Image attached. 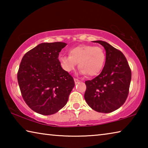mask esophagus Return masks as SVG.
<instances>
[{"label": "esophagus", "mask_w": 148, "mask_h": 148, "mask_svg": "<svg viewBox=\"0 0 148 148\" xmlns=\"http://www.w3.org/2000/svg\"><path fill=\"white\" fill-rule=\"evenodd\" d=\"M74 79L75 84H77V83H78V82H79V80L78 79H77V78H74Z\"/></svg>", "instance_id": "esophagus-1"}]
</instances>
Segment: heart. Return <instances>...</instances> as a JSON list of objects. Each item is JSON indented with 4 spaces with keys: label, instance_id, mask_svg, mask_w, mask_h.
I'll return each instance as SVG.
<instances>
[{
    "label": "heart",
    "instance_id": "heart-1",
    "mask_svg": "<svg viewBox=\"0 0 148 148\" xmlns=\"http://www.w3.org/2000/svg\"><path fill=\"white\" fill-rule=\"evenodd\" d=\"M106 55L102 47L92 45H80L71 49L69 56H60L59 61L67 72L73 71L79 62L80 73L92 76L99 74L103 68Z\"/></svg>",
    "mask_w": 148,
    "mask_h": 148
}]
</instances>
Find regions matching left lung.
<instances>
[{
	"label": "left lung",
	"mask_w": 148,
	"mask_h": 148,
	"mask_svg": "<svg viewBox=\"0 0 148 148\" xmlns=\"http://www.w3.org/2000/svg\"><path fill=\"white\" fill-rule=\"evenodd\" d=\"M106 50V62L99 76L86 81L84 98L92 110L110 113L125 103L129 95L131 71L123 53L107 42L95 41Z\"/></svg>",
	"instance_id": "1"
}]
</instances>
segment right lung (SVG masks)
I'll return each mask as SVG.
<instances>
[{
	"mask_svg": "<svg viewBox=\"0 0 148 148\" xmlns=\"http://www.w3.org/2000/svg\"><path fill=\"white\" fill-rule=\"evenodd\" d=\"M64 42L42 43L24 55L17 72L23 99L42 115L56 114L66 104L74 87L73 77L62 69L59 52Z\"/></svg>",
	"mask_w": 148,
	"mask_h": 148,
	"instance_id": "obj_1",
	"label": "right lung"
}]
</instances>
